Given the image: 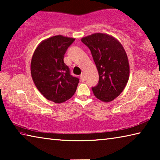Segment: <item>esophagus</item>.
<instances>
[{
  "label": "esophagus",
  "instance_id": "obj_1",
  "mask_svg": "<svg viewBox=\"0 0 160 160\" xmlns=\"http://www.w3.org/2000/svg\"><path fill=\"white\" fill-rule=\"evenodd\" d=\"M80 79L82 81H85V75H84L83 73L80 75Z\"/></svg>",
  "mask_w": 160,
  "mask_h": 160
}]
</instances>
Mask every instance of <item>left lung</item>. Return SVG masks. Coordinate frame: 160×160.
Here are the masks:
<instances>
[{
    "instance_id": "8db88e82",
    "label": "left lung",
    "mask_w": 160,
    "mask_h": 160,
    "mask_svg": "<svg viewBox=\"0 0 160 160\" xmlns=\"http://www.w3.org/2000/svg\"><path fill=\"white\" fill-rule=\"evenodd\" d=\"M81 41L91 51L99 72L98 84L92 88L97 99L109 102L125 88L129 78L128 57L123 46L109 34L95 33Z\"/></svg>"
}]
</instances>
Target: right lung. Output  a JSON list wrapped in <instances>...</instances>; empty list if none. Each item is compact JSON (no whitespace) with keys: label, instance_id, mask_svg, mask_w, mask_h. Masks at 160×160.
<instances>
[{"label":"right lung","instance_id":"right-lung-1","mask_svg":"<svg viewBox=\"0 0 160 160\" xmlns=\"http://www.w3.org/2000/svg\"><path fill=\"white\" fill-rule=\"evenodd\" d=\"M74 38L57 35L37 47L31 61V75L37 88L48 100L62 103L73 96L79 78L73 77L63 61Z\"/></svg>","mask_w":160,"mask_h":160}]
</instances>
